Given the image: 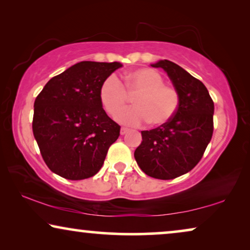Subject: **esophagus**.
<instances>
[{"instance_id":"34e87169","label":"esophagus","mask_w":250,"mask_h":250,"mask_svg":"<svg viewBox=\"0 0 250 250\" xmlns=\"http://www.w3.org/2000/svg\"><path fill=\"white\" fill-rule=\"evenodd\" d=\"M128 131H129L128 128H126V127H122V128H121V134H122V135H124V134H126V133H127Z\"/></svg>"}]
</instances>
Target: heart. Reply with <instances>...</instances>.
Listing matches in <instances>:
<instances>
[{"label":"heart","mask_w":250,"mask_h":250,"mask_svg":"<svg viewBox=\"0 0 250 250\" xmlns=\"http://www.w3.org/2000/svg\"><path fill=\"white\" fill-rule=\"evenodd\" d=\"M135 97V107L120 109ZM102 107L108 115L117 116L125 125H141L148 122L152 126L168 123L180 104V94L175 87L165 84L162 74L151 68H139L125 75L124 84L115 75L107 77L99 92Z\"/></svg>","instance_id":"heart-1"}]
</instances>
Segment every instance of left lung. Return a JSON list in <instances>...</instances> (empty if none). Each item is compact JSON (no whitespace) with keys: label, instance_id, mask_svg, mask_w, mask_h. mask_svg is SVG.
Here are the masks:
<instances>
[{"label":"left lung","instance_id":"8db88e82","mask_svg":"<svg viewBox=\"0 0 250 250\" xmlns=\"http://www.w3.org/2000/svg\"><path fill=\"white\" fill-rule=\"evenodd\" d=\"M163 68L180 94L173 118L159 127L142 131V142L134 152L146 175L173 180L190 172L210 142L214 129V102L199 80L169 60L151 64Z\"/></svg>","mask_w":250,"mask_h":250}]
</instances>
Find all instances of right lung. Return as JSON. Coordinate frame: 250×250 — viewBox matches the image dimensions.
I'll return each instance as SVG.
<instances>
[{
    "mask_svg": "<svg viewBox=\"0 0 250 250\" xmlns=\"http://www.w3.org/2000/svg\"><path fill=\"white\" fill-rule=\"evenodd\" d=\"M119 62L82 61L51 78L34 102L33 133L46 166L63 179L84 180L104 165L121 126L99 92Z\"/></svg>",
    "mask_w": 250,
    "mask_h": 250,
    "instance_id": "1",
    "label": "right lung"
}]
</instances>
